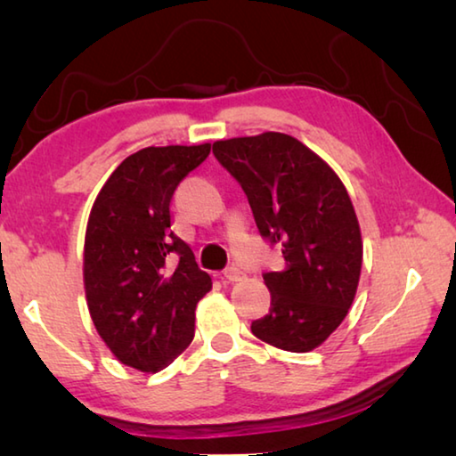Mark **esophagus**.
<instances>
[{"label":"esophagus","mask_w":456,"mask_h":456,"mask_svg":"<svg viewBox=\"0 0 456 456\" xmlns=\"http://www.w3.org/2000/svg\"><path fill=\"white\" fill-rule=\"evenodd\" d=\"M224 278H226V281H230V282H240V281H244L246 274L242 273L240 268L230 266V268L224 270Z\"/></svg>","instance_id":"obj_1"}]
</instances>
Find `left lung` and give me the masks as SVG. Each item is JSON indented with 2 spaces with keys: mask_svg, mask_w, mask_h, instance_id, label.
I'll list each match as a JSON object with an SVG mask.
<instances>
[{
  "mask_svg": "<svg viewBox=\"0 0 456 456\" xmlns=\"http://www.w3.org/2000/svg\"><path fill=\"white\" fill-rule=\"evenodd\" d=\"M214 156L240 182L260 234L282 246L284 268L266 273L270 310L254 337L310 353L338 329L356 297L362 236L338 174L289 134L218 140Z\"/></svg>",
  "mask_w": 456,
  "mask_h": 456,
  "instance_id": "obj_1",
  "label": "left lung"
}]
</instances>
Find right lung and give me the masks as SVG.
<instances>
[{
	"instance_id": "obj_1",
	"label": "right lung",
	"mask_w": 456,
	"mask_h": 456,
	"mask_svg": "<svg viewBox=\"0 0 456 456\" xmlns=\"http://www.w3.org/2000/svg\"><path fill=\"white\" fill-rule=\"evenodd\" d=\"M208 154L210 143L143 148L94 200L84 242L87 310L111 354L135 370H162L188 348L196 305L212 289L170 230L174 190Z\"/></svg>"
}]
</instances>
